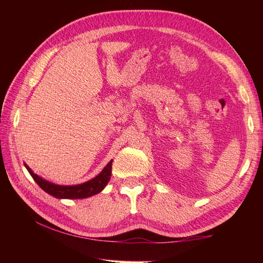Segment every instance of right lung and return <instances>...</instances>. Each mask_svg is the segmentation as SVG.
<instances>
[{
  "label": "right lung",
  "mask_w": 263,
  "mask_h": 263,
  "mask_svg": "<svg viewBox=\"0 0 263 263\" xmlns=\"http://www.w3.org/2000/svg\"><path fill=\"white\" fill-rule=\"evenodd\" d=\"M111 163H113V159L108 161V164L104 167V170L91 180L81 184H74V185H60V184L52 183L42 176L35 174L26 163L25 167L29 172L33 181L38 184L39 187L43 189L44 191L52 195V197L57 199H86L102 192L105 186L107 185V183L110 180Z\"/></svg>",
  "instance_id": "obj_1"
}]
</instances>
